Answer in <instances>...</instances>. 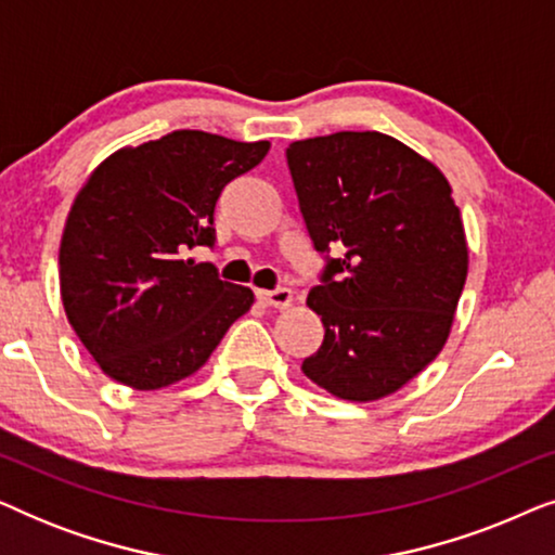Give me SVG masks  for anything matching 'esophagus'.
Masks as SVG:
<instances>
[{"mask_svg": "<svg viewBox=\"0 0 555 555\" xmlns=\"http://www.w3.org/2000/svg\"><path fill=\"white\" fill-rule=\"evenodd\" d=\"M257 298L264 306H272V308H291L293 306V293L287 291V287H278V291H257Z\"/></svg>", "mask_w": 555, "mask_h": 555, "instance_id": "esophagus-1", "label": "esophagus"}]
</instances>
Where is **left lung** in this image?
Wrapping results in <instances>:
<instances>
[{
  "mask_svg": "<svg viewBox=\"0 0 555 555\" xmlns=\"http://www.w3.org/2000/svg\"><path fill=\"white\" fill-rule=\"evenodd\" d=\"M323 283L308 293L325 338L302 374L333 397L376 401L429 366L467 280L450 181L393 135L338 131L287 149Z\"/></svg>",
  "mask_w": 555,
  "mask_h": 555,
  "instance_id": "1",
  "label": "left lung"
}]
</instances>
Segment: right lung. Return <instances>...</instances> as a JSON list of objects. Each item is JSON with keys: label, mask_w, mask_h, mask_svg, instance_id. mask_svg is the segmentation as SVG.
I'll return each instance as SVG.
<instances>
[{"label": "right lung", "mask_w": 555, "mask_h": 555, "mask_svg": "<svg viewBox=\"0 0 555 555\" xmlns=\"http://www.w3.org/2000/svg\"><path fill=\"white\" fill-rule=\"evenodd\" d=\"M268 151L270 141L173 131L95 166L65 219L60 298L103 374L139 391L177 384L253 308L249 287L186 255L215 245L219 194Z\"/></svg>", "instance_id": "1"}]
</instances>
